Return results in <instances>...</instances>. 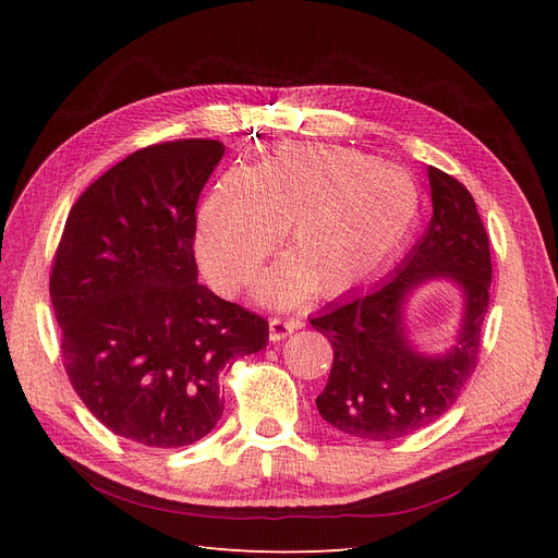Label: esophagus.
I'll return each instance as SVG.
<instances>
[{
  "instance_id": "34e87169",
  "label": "esophagus",
  "mask_w": 558,
  "mask_h": 558,
  "mask_svg": "<svg viewBox=\"0 0 558 558\" xmlns=\"http://www.w3.org/2000/svg\"><path fill=\"white\" fill-rule=\"evenodd\" d=\"M300 328H302L300 318H279V316H275V318H269V340L281 342L291 332H295Z\"/></svg>"
}]
</instances>
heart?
<instances>
[{
    "label": "heart",
    "mask_w": 558,
    "mask_h": 558,
    "mask_svg": "<svg viewBox=\"0 0 558 558\" xmlns=\"http://www.w3.org/2000/svg\"><path fill=\"white\" fill-rule=\"evenodd\" d=\"M418 193L408 174L349 148L293 146L251 177L228 174L199 211L195 251L221 293L256 275L286 228L291 256L269 269L260 295L293 305L310 289L340 298L408 242Z\"/></svg>",
    "instance_id": "obj_1"
}]
</instances>
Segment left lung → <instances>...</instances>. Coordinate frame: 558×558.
Returning <instances> with one entry per match:
<instances>
[{
	"label": "left lung",
	"mask_w": 558,
	"mask_h": 558,
	"mask_svg": "<svg viewBox=\"0 0 558 558\" xmlns=\"http://www.w3.org/2000/svg\"><path fill=\"white\" fill-rule=\"evenodd\" d=\"M428 181L433 218L396 275L312 318L332 347L316 408L332 428L361 440H398L426 428L451 408L477 367L492 286L488 234L459 179L428 167ZM433 276H451L466 293L460 342L442 360L414 354L401 328L403 298Z\"/></svg>",
	"instance_id": "left-lung-1"
}]
</instances>
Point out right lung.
Listing matches in <instances>:
<instances>
[{
	"mask_svg": "<svg viewBox=\"0 0 558 558\" xmlns=\"http://www.w3.org/2000/svg\"><path fill=\"white\" fill-rule=\"evenodd\" d=\"M226 146L134 150L66 216L48 291L76 396L144 447L202 440L223 414L221 369L267 344V320L197 283V199Z\"/></svg>",
	"mask_w": 558,
	"mask_h": 558,
	"instance_id": "right-lung-1",
	"label": "right lung"
}]
</instances>
